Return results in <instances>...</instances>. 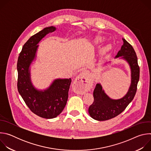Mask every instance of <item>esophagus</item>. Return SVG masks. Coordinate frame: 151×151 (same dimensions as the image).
<instances>
[{"instance_id": "esophagus-1", "label": "esophagus", "mask_w": 151, "mask_h": 151, "mask_svg": "<svg viewBox=\"0 0 151 151\" xmlns=\"http://www.w3.org/2000/svg\"><path fill=\"white\" fill-rule=\"evenodd\" d=\"M74 86L77 91L82 94L90 90L91 83L90 81L88 79L87 75L84 73H82L76 77L74 82Z\"/></svg>"}]
</instances>
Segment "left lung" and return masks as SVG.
Segmentation results:
<instances>
[{
  "label": "left lung",
  "mask_w": 151,
  "mask_h": 151,
  "mask_svg": "<svg viewBox=\"0 0 151 151\" xmlns=\"http://www.w3.org/2000/svg\"><path fill=\"white\" fill-rule=\"evenodd\" d=\"M124 44L116 57H121L130 64L132 70V83L127 94L119 100H112L102 90L100 83L96 84L93 91L94 101L90 106V115L97 121H106L114 118L122 113L133 100L137 89L140 78V68L138 65L136 52L129 43L122 39Z\"/></svg>",
  "instance_id": "1"
}]
</instances>
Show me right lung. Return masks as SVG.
I'll list each match as a JSON object with an SVG mask.
<instances>
[{"label":"right lung","mask_w":151,"mask_h":151,"mask_svg":"<svg viewBox=\"0 0 151 151\" xmlns=\"http://www.w3.org/2000/svg\"><path fill=\"white\" fill-rule=\"evenodd\" d=\"M55 29L52 26L46 27L30 37L23 45L17 61V88L19 94L33 113L46 119L57 117L64 109L72 79H56L47 90L37 91L30 82L29 68L35 57L37 44L45 35Z\"/></svg>","instance_id":"right-lung-1"}]
</instances>
